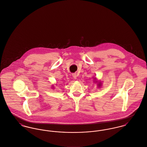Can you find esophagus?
Here are the masks:
<instances>
[{"instance_id": "esophagus-1", "label": "esophagus", "mask_w": 147, "mask_h": 147, "mask_svg": "<svg viewBox=\"0 0 147 147\" xmlns=\"http://www.w3.org/2000/svg\"><path fill=\"white\" fill-rule=\"evenodd\" d=\"M72 76H73L74 78H75V79L77 78V75H76V74H72Z\"/></svg>"}]
</instances>
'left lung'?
I'll list each match as a JSON object with an SVG mask.
<instances>
[{"mask_svg":"<svg viewBox=\"0 0 147 147\" xmlns=\"http://www.w3.org/2000/svg\"><path fill=\"white\" fill-rule=\"evenodd\" d=\"M95 79H96V78H95ZM101 83L100 82L98 84V88H100V87L101 86Z\"/></svg>","mask_w":147,"mask_h":147,"instance_id":"8db88e82","label":"left lung"}]
</instances>
